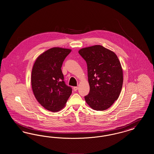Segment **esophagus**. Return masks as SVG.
<instances>
[{"instance_id":"esophagus-1","label":"esophagus","mask_w":154,"mask_h":154,"mask_svg":"<svg viewBox=\"0 0 154 154\" xmlns=\"http://www.w3.org/2000/svg\"><path fill=\"white\" fill-rule=\"evenodd\" d=\"M73 89L74 91H77L78 89V87H74Z\"/></svg>"}]
</instances>
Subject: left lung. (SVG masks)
<instances>
[{"mask_svg":"<svg viewBox=\"0 0 154 154\" xmlns=\"http://www.w3.org/2000/svg\"><path fill=\"white\" fill-rule=\"evenodd\" d=\"M79 53L87 65L90 91L85 100L94 110L109 109L117 100L123 84V72L114 52L96 45L81 49Z\"/></svg>","mask_w":154,"mask_h":154,"instance_id":"obj_1","label":"left lung"}]
</instances>
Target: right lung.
<instances>
[{"label":"right lung","instance_id":"right-lung-1","mask_svg":"<svg viewBox=\"0 0 154 154\" xmlns=\"http://www.w3.org/2000/svg\"><path fill=\"white\" fill-rule=\"evenodd\" d=\"M71 50L54 47L36 59L31 76L32 90L37 100L45 109L53 112L64 107L72 88L64 81L61 67Z\"/></svg>","mask_w":154,"mask_h":154}]
</instances>
